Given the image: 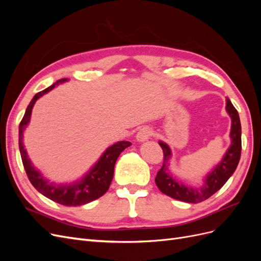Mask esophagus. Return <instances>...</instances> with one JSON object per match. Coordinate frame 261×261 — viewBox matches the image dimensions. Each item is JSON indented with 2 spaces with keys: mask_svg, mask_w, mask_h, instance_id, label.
<instances>
[{
  "mask_svg": "<svg viewBox=\"0 0 261 261\" xmlns=\"http://www.w3.org/2000/svg\"><path fill=\"white\" fill-rule=\"evenodd\" d=\"M151 135H152V130L149 127H147V126H145V127L140 128L138 130L137 135H136V139L138 141H140V143H144V141H147L150 137H151Z\"/></svg>",
  "mask_w": 261,
  "mask_h": 261,
  "instance_id": "34e87169",
  "label": "esophagus"
}]
</instances>
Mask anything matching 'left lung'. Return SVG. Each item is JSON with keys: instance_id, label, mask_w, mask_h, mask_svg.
I'll return each instance as SVG.
<instances>
[{"instance_id": "1", "label": "left lung", "mask_w": 261, "mask_h": 261, "mask_svg": "<svg viewBox=\"0 0 261 261\" xmlns=\"http://www.w3.org/2000/svg\"><path fill=\"white\" fill-rule=\"evenodd\" d=\"M226 111L232 118V145L226 151L223 160L204 179V184L200 188L188 187L179 183L175 177L172 176L168 164L171 156V150L167 144L159 141V145L163 150V163L161 169L158 171L154 180L161 193L176 200L197 203L208 199L209 197L217 193L226 183L227 179L232 176L241 159L242 127L238 110L234 108L228 98L226 99Z\"/></svg>"}]
</instances>
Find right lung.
<instances>
[{"instance_id":"obj_1","label":"right lung","mask_w":261,"mask_h":261,"mask_svg":"<svg viewBox=\"0 0 261 261\" xmlns=\"http://www.w3.org/2000/svg\"><path fill=\"white\" fill-rule=\"evenodd\" d=\"M67 81V78H62V80L54 83L48 88L38 92L36 96L30 101L29 106L26 109L25 115L19 124V151L21 155V161L25 168L26 174L30 180V183L37 189L39 193H41L46 198H49L55 202H58L63 206L67 207H75L82 206V204L88 203L99 197L103 196L111 184L113 174H114V165L117 160L118 155L121 154L124 149L129 147L132 144L129 141H118L110 148L106 150V152L102 154L98 163L90 170L81 181L73 185H53L48 183L40 173L35 170L34 165L31 164L28 159L27 152L25 147L22 145V132L26 128L27 124L29 123L31 110L35 105V102L42 97L44 93L52 90L59 83H64Z\"/></svg>"}]
</instances>
